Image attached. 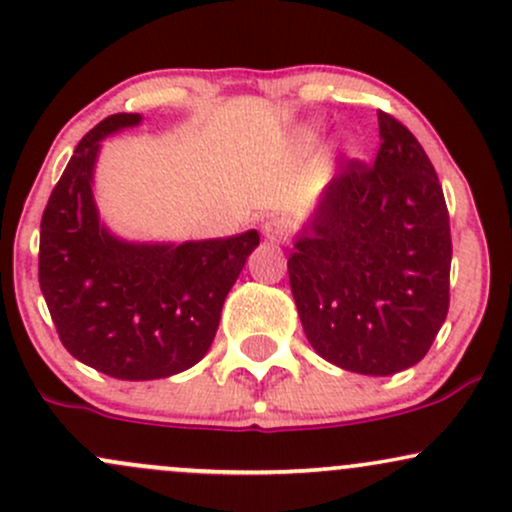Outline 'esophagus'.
<instances>
[{"instance_id": "esophagus-1", "label": "esophagus", "mask_w": 512, "mask_h": 512, "mask_svg": "<svg viewBox=\"0 0 512 512\" xmlns=\"http://www.w3.org/2000/svg\"><path fill=\"white\" fill-rule=\"evenodd\" d=\"M262 233H265L269 243H286L294 233V223L284 216H272L262 223Z\"/></svg>"}]
</instances>
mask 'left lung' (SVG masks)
Segmentation results:
<instances>
[{"label":"left lung","mask_w":512,"mask_h":512,"mask_svg":"<svg viewBox=\"0 0 512 512\" xmlns=\"http://www.w3.org/2000/svg\"><path fill=\"white\" fill-rule=\"evenodd\" d=\"M376 116L374 165L342 162L286 267L313 350L347 372L389 376L428 355L445 323L452 235L423 145Z\"/></svg>","instance_id":"8db88e82"}]
</instances>
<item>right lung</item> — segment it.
Here are the masks:
<instances>
[{
    "label": "right lung",
    "instance_id": "1",
    "mask_svg": "<svg viewBox=\"0 0 512 512\" xmlns=\"http://www.w3.org/2000/svg\"><path fill=\"white\" fill-rule=\"evenodd\" d=\"M136 123L140 114H114L77 143L41 218L38 282L72 357L114 379L148 381L209 352L223 301L260 235L182 245L114 238L94 206V162L101 140Z\"/></svg>",
    "mask_w": 512,
    "mask_h": 512
}]
</instances>
